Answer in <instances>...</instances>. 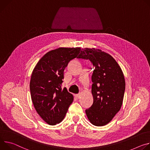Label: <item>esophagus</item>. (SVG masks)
Returning <instances> with one entry per match:
<instances>
[{"instance_id": "obj_1", "label": "esophagus", "mask_w": 150, "mask_h": 150, "mask_svg": "<svg viewBox=\"0 0 150 150\" xmlns=\"http://www.w3.org/2000/svg\"><path fill=\"white\" fill-rule=\"evenodd\" d=\"M75 96H76V97L77 98H79L80 97V93H78V94H76Z\"/></svg>"}]
</instances>
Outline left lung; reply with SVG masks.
<instances>
[{"label":"left lung","instance_id":"left-lung-1","mask_svg":"<svg viewBox=\"0 0 150 150\" xmlns=\"http://www.w3.org/2000/svg\"><path fill=\"white\" fill-rule=\"evenodd\" d=\"M77 58L90 60L94 67L92 75L93 103L85 110L87 117L95 126L106 125L123 103L126 85L123 71L112 57L100 49H82Z\"/></svg>","mask_w":150,"mask_h":150}]
</instances>
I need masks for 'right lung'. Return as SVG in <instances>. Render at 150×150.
Listing matches in <instances>:
<instances>
[{"label": "right lung", "instance_id": "1", "mask_svg": "<svg viewBox=\"0 0 150 150\" xmlns=\"http://www.w3.org/2000/svg\"><path fill=\"white\" fill-rule=\"evenodd\" d=\"M80 47H59L47 52L33 70L30 90L37 112L48 125H55L64 119L73 96L62 88L64 71L69 62L77 57Z\"/></svg>", "mask_w": 150, "mask_h": 150}]
</instances>
